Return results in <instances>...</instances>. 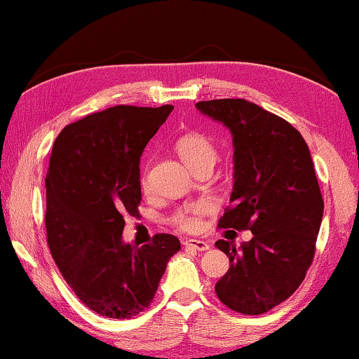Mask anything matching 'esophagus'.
Returning <instances> with one entry per match:
<instances>
[{"label":"esophagus","instance_id":"34e87169","mask_svg":"<svg viewBox=\"0 0 359 359\" xmlns=\"http://www.w3.org/2000/svg\"><path fill=\"white\" fill-rule=\"evenodd\" d=\"M184 245H185V247L194 248V250H198V252H205V250H208V248H210L208 242H203V240H197V238H185Z\"/></svg>","mask_w":359,"mask_h":359}]
</instances>
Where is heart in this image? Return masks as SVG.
<instances>
[{"instance_id": "1", "label": "heart", "mask_w": 359, "mask_h": 359, "mask_svg": "<svg viewBox=\"0 0 359 359\" xmlns=\"http://www.w3.org/2000/svg\"><path fill=\"white\" fill-rule=\"evenodd\" d=\"M175 152L182 158V162L189 167L190 170L195 172L201 167H213L219 157L215 146L207 135L201 133H187L180 135L175 140ZM142 185L147 187L149 180L147 177L142 179ZM212 201L208 198H198V201L189 202L172 213L169 222L177 229L184 230V232H197L202 225V219L207 217L208 213L213 212Z\"/></svg>"}]
</instances>
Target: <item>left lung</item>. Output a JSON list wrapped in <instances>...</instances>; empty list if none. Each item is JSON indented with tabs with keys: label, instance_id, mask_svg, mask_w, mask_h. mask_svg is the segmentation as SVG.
Returning a JSON list of instances; mask_svg holds the SVG:
<instances>
[{
	"label": "left lung",
	"instance_id": "8db88e82",
	"mask_svg": "<svg viewBox=\"0 0 359 359\" xmlns=\"http://www.w3.org/2000/svg\"><path fill=\"white\" fill-rule=\"evenodd\" d=\"M233 137V190L220 229L250 230V242L215 245L229 271L215 293L230 310L262 315L292 297L315 257L323 197L302 134L281 117L245 99L195 104Z\"/></svg>",
	"mask_w": 359,
	"mask_h": 359
}]
</instances>
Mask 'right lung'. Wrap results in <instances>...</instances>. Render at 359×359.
<instances>
[{
	"mask_svg": "<svg viewBox=\"0 0 359 359\" xmlns=\"http://www.w3.org/2000/svg\"><path fill=\"white\" fill-rule=\"evenodd\" d=\"M174 106H116L66 126L54 140L46 175L51 255L86 306L126 320L149 308L179 238L122 242L124 215L137 213L139 162Z\"/></svg>",
	"mask_w": 359,
	"mask_h": 359,
	"instance_id": "obj_1",
	"label": "right lung"
}]
</instances>
